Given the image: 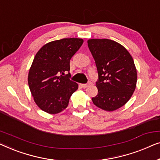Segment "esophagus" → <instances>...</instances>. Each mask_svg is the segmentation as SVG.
Masks as SVG:
<instances>
[{
	"mask_svg": "<svg viewBox=\"0 0 160 160\" xmlns=\"http://www.w3.org/2000/svg\"><path fill=\"white\" fill-rule=\"evenodd\" d=\"M90 85H91V82H89L88 83H87V84H82V85H81V86H82L83 88H86L88 87Z\"/></svg>",
	"mask_w": 160,
	"mask_h": 160,
	"instance_id": "34e87169",
	"label": "esophagus"
}]
</instances>
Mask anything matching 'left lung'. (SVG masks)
Listing matches in <instances>:
<instances>
[{
  "label": "left lung",
  "instance_id": "1",
  "mask_svg": "<svg viewBox=\"0 0 160 160\" xmlns=\"http://www.w3.org/2000/svg\"><path fill=\"white\" fill-rule=\"evenodd\" d=\"M88 46L98 74L96 107L112 112L127 103L135 91L137 71L133 59L122 45L109 39H89Z\"/></svg>",
  "mask_w": 160,
  "mask_h": 160
}]
</instances>
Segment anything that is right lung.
<instances>
[{
    "label": "right lung",
    "mask_w": 160,
    "mask_h": 160,
    "mask_svg": "<svg viewBox=\"0 0 160 160\" xmlns=\"http://www.w3.org/2000/svg\"><path fill=\"white\" fill-rule=\"evenodd\" d=\"M82 43L81 38H63L45 44L36 53L29 70L28 85L35 103L42 111L55 114L68 106L78 85L63 75L69 72L71 58Z\"/></svg>",
    "instance_id": "right-lung-1"
}]
</instances>
